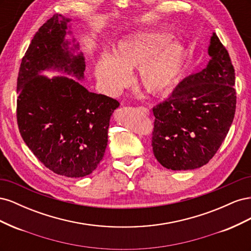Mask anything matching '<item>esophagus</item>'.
Listing matches in <instances>:
<instances>
[{
    "mask_svg": "<svg viewBox=\"0 0 251 251\" xmlns=\"http://www.w3.org/2000/svg\"><path fill=\"white\" fill-rule=\"evenodd\" d=\"M138 110H139L141 113H143L144 115H150V110H149L148 108H146V107H139Z\"/></svg>",
    "mask_w": 251,
    "mask_h": 251,
    "instance_id": "1",
    "label": "esophagus"
}]
</instances>
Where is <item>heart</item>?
I'll return each mask as SVG.
<instances>
[{
  "label": "heart",
  "mask_w": 251,
  "mask_h": 251,
  "mask_svg": "<svg viewBox=\"0 0 251 251\" xmlns=\"http://www.w3.org/2000/svg\"><path fill=\"white\" fill-rule=\"evenodd\" d=\"M165 32H139L121 41L115 56L103 55L95 68L97 79L112 93H117L130 80V71L138 68L141 85L158 93L176 80L185 58V48L170 40Z\"/></svg>",
  "instance_id": "heart-1"
}]
</instances>
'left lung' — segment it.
Segmentation results:
<instances>
[{"label":"left lung","instance_id":"obj_1","mask_svg":"<svg viewBox=\"0 0 251 251\" xmlns=\"http://www.w3.org/2000/svg\"><path fill=\"white\" fill-rule=\"evenodd\" d=\"M208 54L211 59L205 69L184 78L168 100L153 108V153L169 170H194L208 163L232 124L234 68L216 33Z\"/></svg>","mask_w":251,"mask_h":251}]
</instances>
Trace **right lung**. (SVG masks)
I'll return each mask as SVG.
<instances>
[{"instance_id":"add662e5","label":"right lung","mask_w":251,"mask_h":251,"mask_svg":"<svg viewBox=\"0 0 251 251\" xmlns=\"http://www.w3.org/2000/svg\"><path fill=\"white\" fill-rule=\"evenodd\" d=\"M69 21L60 14L51 17L37 30L23 56L17 83V120L23 140L47 169L79 178L92 173L101 161L110 117L119 102L89 92L75 79H49L39 74L54 68L78 79L83 77L82 54H71L65 42Z\"/></svg>"}]
</instances>
